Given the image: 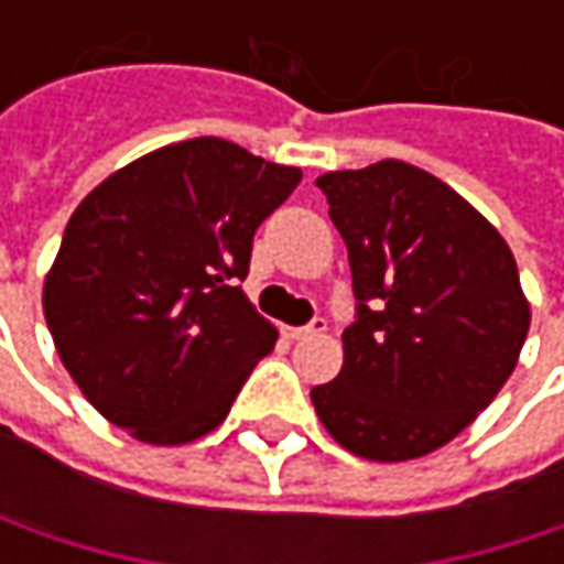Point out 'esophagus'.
<instances>
[{
    "label": "esophagus",
    "instance_id": "1",
    "mask_svg": "<svg viewBox=\"0 0 564 564\" xmlns=\"http://www.w3.org/2000/svg\"><path fill=\"white\" fill-rule=\"evenodd\" d=\"M319 333H326V319L323 316H316L310 326H290L286 339H310V336H319Z\"/></svg>",
    "mask_w": 564,
    "mask_h": 564
}]
</instances>
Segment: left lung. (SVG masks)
<instances>
[{
  "instance_id": "1",
  "label": "left lung",
  "mask_w": 564,
  "mask_h": 564,
  "mask_svg": "<svg viewBox=\"0 0 564 564\" xmlns=\"http://www.w3.org/2000/svg\"><path fill=\"white\" fill-rule=\"evenodd\" d=\"M349 248L356 323L310 398L349 454L398 464L454 441L497 398L529 333L503 235L401 160L316 178Z\"/></svg>"
}]
</instances>
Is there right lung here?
I'll list each match as a JSON object with an SVG mask.
<instances>
[{"label": "right lung", "mask_w": 564, "mask_h": 564, "mask_svg": "<svg viewBox=\"0 0 564 564\" xmlns=\"http://www.w3.org/2000/svg\"><path fill=\"white\" fill-rule=\"evenodd\" d=\"M300 178L195 137L107 175L74 208L42 306L64 369L110 424L175 447L228 417L278 343L238 281L258 225Z\"/></svg>", "instance_id": "add662e5"}]
</instances>
